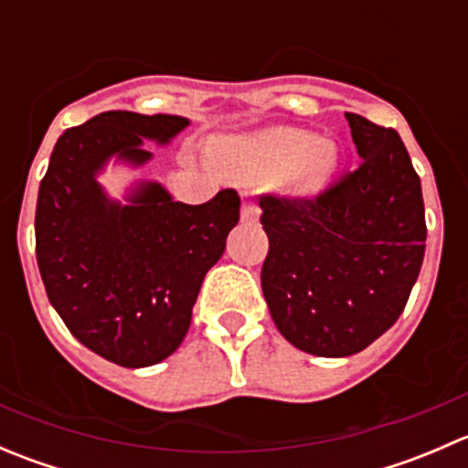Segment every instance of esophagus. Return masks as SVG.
Returning a JSON list of instances; mask_svg holds the SVG:
<instances>
[{
  "instance_id": "esophagus-1",
  "label": "esophagus",
  "mask_w": 468,
  "mask_h": 468,
  "mask_svg": "<svg viewBox=\"0 0 468 468\" xmlns=\"http://www.w3.org/2000/svg\"><path fill=\"white\" fill-rule=\"evenodd\" d=\"M258 217H261V207H258V204H253V201H244L242 219L244 221H258Z\"/></svg>"
}]
</instances>
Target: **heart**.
I'll return each mask as SVG.
<instances>
[{"label":"heart","instance_id":"obj_1","mask_svg":"<svg viewBox=\"0 0 468 468\" xmlns=\"http://www.w3.org/2000/svg\"><path fill=\"white\" fill-rule=\"evenodd\" d=\"M219 160L242 181H262L282 174L294 190H314L337 163V151L328 140H314L303 129H269L219 146Z\"/></svg>","mask_w":468,"mask_h":468}]
</instances>
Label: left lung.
I'll list each match as a JSON object with an SVG mask.
<instances>
[{
  "mask_svg": "<svg viewBox=\"0 0 468 468\" xmlns=\"http://www.w3.org/2000/svg\"><path fill=\"white\" fill-rule=\"evenodd\" d=\"M362 163L313 197L261 195L262 294L296 348L362 351L405 310L426 253L419 174L396 129L346 112Z\"/></svg>",
  "mask_w": 468,
  "mask_h": 468,
  "instance_id": "1",
  "label": "left lung"
}]
</instances>
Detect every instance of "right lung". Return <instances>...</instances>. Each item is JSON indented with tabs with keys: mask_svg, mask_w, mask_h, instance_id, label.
Returning <instances> with one entry per match:
<instances>
[{
	"mask_svg": "<svg viewBox=\"0 0 468 468\" xmlns=\"http://www.w3.org/2000/svg\"><path fill=\"white\" fill-rule=\"evenodd\" d=\"M186 126L176 115L101 112L60 135L37 192L36 258L49 303L83 346L129 369L181 346L242 201L226 187L187 206L149 183L133 206H117L94 174L112 154L144 163L143 138L167 143Z\"/></svg>",
	"mask_w": 468,
	"mask_h": 468,
	"instance_id": "obj_1",
	"label": "right lung"
}]
</instances>
